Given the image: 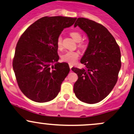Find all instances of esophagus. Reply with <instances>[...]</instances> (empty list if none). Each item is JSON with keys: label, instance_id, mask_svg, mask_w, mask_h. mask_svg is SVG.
<instances>
[{"label": "esophagus", "instance_id": "1", "mask_svg": "<svg viewBox=\"0 0 134 134\" xmlns=\"http://www.w3.org/2000/svg\"><path fill=\"white\" fill-rule=\"evenodd\" d=\"M69 67H70V69H71V71H72L71 69H72V65L69 64Z\"/></svg>", "mask_w": 134, "mask_h": 134}]
</instances>
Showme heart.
<instances>
[{
    "label": "heart",
    "mask_w": 134,
    "mask_h": 134,
    "mask_svg": "<svg viewBox=\"0 0 134 134\" xmlns=\"http://www.w3.org/2000/svg\"><path fill=\"white\" fill-rule=\"evenodd\" d=\"M71 37L75 40L76 42H79L78 46L81 48H85L87 46L86 42L81 41L82 39V35L78 31H72L71 33ZM56 45L58 49H62V38L61 36H58L56 41ZM79 56H80V53L77 51H68L61 56V59L63 62H67L70 64H74L78 60Z\"/></svg>",
    "instance_id": "1"
}]
</instances>
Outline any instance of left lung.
Masks as SVG:
<instances>
[{
  "label": "left lung",
  "instance_id": "1",
  "mask_svg": "<svg viewBox=\"0 0 134 134\" xmlns=\"http://www.w3.org/2000/svg\"><path fill=\"white\" fill-rule=\"evenodd\" d=\"M77 26L85 32L89 42L80 60L85 69L72 68L78 76L74 92L83 102L96 103L106 98L116 84L121 66L120 49L112 34L100 24L78 18L74 27Z\"/></svg>",
  "mask_w": 134,
  "mask_h": 134
}]
</instances>
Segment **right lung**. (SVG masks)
Instances as JSON below:
<instances>
[{
  "instance_id": "1",
  "label": "right lung",
  "mask_w": 134,
  "mask_h": 134,
  "mask_svg": "<svg viewBox=\"0 0 134 134\" xmlns=\"http://www.w3.org/2000/svg\"><path fill=\"white\" fill-rule=\"evenodd\" d=\"M76 20L44 16L21 35L15 48L13 68L20 89L32 101L47 102L60 92L70 68L67 63L58 62L56 41L63 29L74 24Z\"/></svg>"
}]
</instances>
